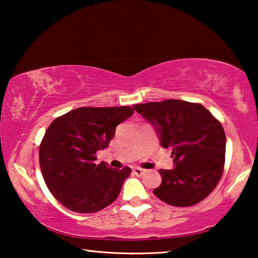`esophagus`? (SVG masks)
Listing matches in <instances>:
<instances>
[{
    "mask_svg": "<svg viewBox=\"0 0 258 258\" xmlns=\"http://www.w3.org/2000/svg\"><path fill=\"white\" fill-rule=\"evenodd\" d=\"M133 173L135 174V175H142L143 173H145V169L141 168V167H134L133 168Z\"/></svg>",
    "mask_w": 258,
    "mask_h": 258,
    "instance_id": "34e87169",
    "label": "esophagus"
}]
</instances>
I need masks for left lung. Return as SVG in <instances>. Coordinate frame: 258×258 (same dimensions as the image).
<instances>
[{
  "label": "left lung",
  "mask_w": 258,
  "mask_h": 258,
  "mask_svg": "<svg viewBox=\"0 0 258 258\" xmlns=\"http://www.w3.org/2000/svg\"><path fill=\"white\" fill-rule=\"evenodd\" d=\"M155 126L161 146L172 148L175 168L159 169L154 194L175 207H189L208 197L224 171L226 138L221 121L203 104L168 99L134 104Z\"/></svg>",
  "instance_id": "1"
}]
</instances>
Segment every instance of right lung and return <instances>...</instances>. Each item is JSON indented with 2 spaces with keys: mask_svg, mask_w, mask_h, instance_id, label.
Masks as SVG:
<instances>
[{
  "mask_svg": "<svg viewBox=\"0 0 258 258\" xmlns=\"http://www.w3.org/2000/svg\"><path fill=\"white\" fill-rule=\"evenodd\" d=\"M133 112L128 106L82 107L50 124L40 145V166L47 189L62 206L89 214L117 199L132 169L97 164L95 154Z\"/></svg>",
  "mask_w": 258,
  "mask_h": 258,
  "instance_id": "add662e5",
  "label": "right lung"
}]
</instances>
